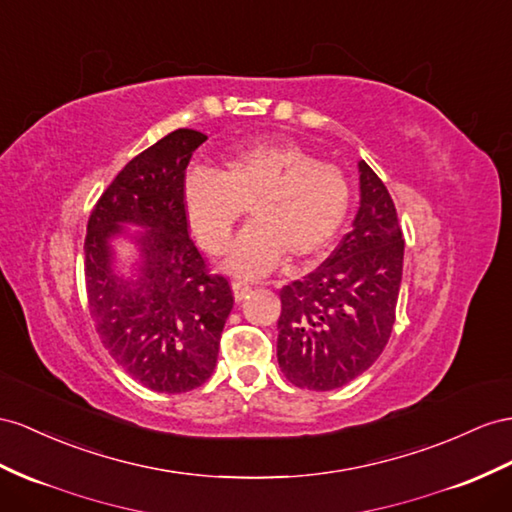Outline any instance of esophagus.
Wrapping results in <instances>:
<instances>
[{"instance_id":"1","label":"esophagus","mask_w":512,"mask_h":512,"mask_svg":"<svg viewBox=\"0 0 512 512\" xmlns=\"http://www.w3.org/2000/svg\"><path fill=\"white\" fill-rule=\"evenodd\" d=\"M231 290H233V298H235V303H242V300L244 298H248V294H251V287H248L246 283H233V287H231Z\"/></svg>"}]
</instances>
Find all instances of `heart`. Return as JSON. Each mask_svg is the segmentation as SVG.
Listing matches in <instances>:
<instances>
[{"instance_id":"obj_1","label":"heart","mask_w":512,"mask_h":512,"mask_svg":"<svg viewBox=\"0 0 512 512\" xmlns=\"http://www.w3.org/2000/svg\"><path fill=\"white\" fill-rule=\"evenodd\" d=\"M183 207L196 240L214 255L227 251L242 207H251L253 225L233 242L225 270L257 279L285 255L303 264L333 242L350 207V181L296 142H251L233 149L220 173L192 170Z\"/></svg>"}]
</instances>
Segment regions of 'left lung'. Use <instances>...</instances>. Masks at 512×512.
Listing matches in <instances>:
<instances>
[{
  "mask_svg": "<svg viewBox=\"0 0 512 512\" xmlns=\"http://www.w3.org/2000/svg\"><path fill=\"white\" fill-rule=\"evenodd\" d=\"M404 240L385 183L359 162V209L331 257L281 290L277 359L300 389L331 391L381 357L396 322Z\"/></svg>",
  "mask_w": 512,
  "mask_h": 512,
  "instance_id": "8db88e82",
  "label": "left lung"
}]
</instances>
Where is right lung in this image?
Masks as SVG:
<instances>
[{"instance_id": "add662e5", "label": "right lung", "mask_w": 512, "mask_h": 512, "mask_svg": "<svg viewBox=\"0 0 512 512\" xmlns=\"http://www.w3.org/2000/svg\"><path fill=\"white\" fill-rule=\"evenodd\" d=\"M205 140L196 129L170 131L116 175L88 220L86 292L97 333L134 381L160 393L212 376L233 309L227 279L207 272L190 240L183 207L186 166ZM123 239L135 248L127 265Z\"/></svg>"}]
</instances>
